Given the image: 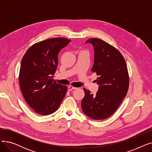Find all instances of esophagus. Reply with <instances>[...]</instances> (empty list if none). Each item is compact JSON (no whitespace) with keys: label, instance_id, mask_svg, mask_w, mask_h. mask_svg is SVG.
Wrapping results in <instances>:
<instances>
[{"label":"esophagus","instance_id":"esophagus-1","mask_svg":"<svg viewBox=\"0 0 152 152\" xmlns=\"http://www.w3.org/2000/svg\"><path fill=\"white\" fill-rule=\"evenodd\" d=\"M77 89L76 87H73V86H69L68 87V90L69 91H72V90H74V89Z\"/></svg>","mask_w":152,"mask_h":152}]
</instances>
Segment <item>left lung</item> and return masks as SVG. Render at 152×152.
Wrapping results in <instances>:
<instances>
[{"instance_id": "8db88e82", "label": "left lung", "mask_w": 152, "mask_h": 152, "mask_svg": "<svg viewBox=\"0 0 152 152\" xmlns=\"http://www.w3.org/2000/svg\"><path fill=\"white\" fill-rule=\"evenodd\" d=\"M94 49V63L92 68L98 77L99 86L96 94L84 89L81 107L83 112L95 120L104 119L118 109L128 91L129 79L126 61L113 46L98 38L87 40Z\"/></svg>"}]
</instances>
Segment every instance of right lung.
<instances>
[{
  "label": "right lung",
  "mask_w": 152,
  "mask_h": 152,
  "mask_svg": "<svg viewBox=\"0 0 152 152\" xmlns=\"http://www.w3.org/2000/svg\"><path fill=\"white\" fill-rule=\"evenodd\" d=\"M71 40L55 37L34 44L21 60L19 82L28 104L36 113L48 115L57 111L67 92L57 84L53 75L58 66V55Z\"/></svg>",
  "instance_id": "right-lung-1"
}]
</instances>
